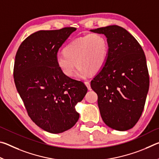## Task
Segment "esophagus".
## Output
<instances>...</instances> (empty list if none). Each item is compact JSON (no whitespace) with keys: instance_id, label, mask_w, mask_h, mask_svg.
Here are the masks:
<instances>
[{"instance_id":"esophagus-1","label":"esophagus","mask_w":159,"mask_h":159,"mask_svg":"<svg viewBox=\"0 0 159 159\" xmlns=\"http://www.w3.org/2000/svg\"><path fill=\"white\" fill-rule=\"evenodd\" d=\"M85 85L87 86V88H88V90H91V88H90V82L89 81H85Z\"/></svg>"}]
</instances>
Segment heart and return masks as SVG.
Returning <instances> with one entry per match:
<instances>
[{
  "label": "heart",
  "instance_id": "obj_1",
  "mask_svg": "<svg viewBox=\"0 0 159 159\" xmlns=\"http://www.w3.org/2000/svg\"><path fill=\"white\" fill-rule=\"evenodd\" d=\"M56 55V63L64 76L73 77L76 65L77 76L85 78L96 74L105 65L109 56V44L105 36L91 34L74 40Z\"/></svg>",
  "mask_w": 159,
  "mask_h": 159
}]
</instances>
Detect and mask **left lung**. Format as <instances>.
I'll return each instance as SVG.
<instances>
[{
  "instance_id": "8db88e82",
  "label": "left lung",
  "mask_w": 159,
  "mask_h": 159,
  "mask_svg": "<svg viewBox=\"0 0 159 159\" xmlns=\"http://www.w3.org/2000/svg\"><path fill=\"white\" fill-rule=\"evenodd\" d=\"M90 31L104 34L109 44L108 60L90 83L98 94L102 118L112 129L128 130L140 118L149 90L144 52L138 41L119 26Z\"/></svg>"
}]
</instances>
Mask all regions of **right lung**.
Listing matches in <instances>:
<instances>
[{"label": "right lung", "mask_w": 159, "mask_h": 159, "mask_svg": "<svg viewBox=\"0 0 159 159\" xmlns=\"http://www.w3.org/2000/svg\"><path fill=\"white\" fill-rule=\"evenodd\" d=\"M76 30L39 31L21 43L15 56L16 88L31 119L43 130L61 133L76 124L75 106L88 88L84 83L61 73L56 63L60 48Z\"/></svg>", "instance_id": "obj_1"}]
</instances>
